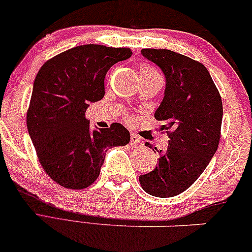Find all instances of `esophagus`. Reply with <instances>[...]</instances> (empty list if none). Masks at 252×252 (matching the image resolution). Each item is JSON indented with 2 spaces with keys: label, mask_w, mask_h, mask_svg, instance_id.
Segmentation results:
<instances>
[{
  "label": "esophagus",
  "mask_w": 252,
  "mask_h": 252,
  "mask_svg": "<svg viewBox=\"0 0 252 252\" xmlns=\"http://www.w3.org/2000/svg\"><path fill=\"white\" fill-rule=\"evenodd\" d=\"M130 146L134 147V148H138V147H141L142 146V140L139 138V136H136L135 134H132L130 135Z\"/></svg>",
  "instance_id": "esophagus-1"
}]
</instances>
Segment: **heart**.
Here are the masks:
<instances>
[{"label": "heart", "instance_id": "obj_1", "mask_svg": "<svg viewBox=\"0 0 252 252\" xmlns=\"http://www.w3.org/2000/svg\"><path fill=\"white\" fill-rule=\"evenodd\" d=\"M139 73L140 76H152V75L158 74V71H156L152 66H149V64H141V66H140Z\"/></svg>", "mask_w": 252, "mask_h": 252}]
</instances>
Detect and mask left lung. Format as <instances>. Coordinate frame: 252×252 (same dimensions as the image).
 Here are the masks:
<instances>
[{"mask_svg": "<svg viewBox=\"0 0 252 252\" xmlns=\"http://www.w3.org/2000/svg\"><path fill=\"white\" fill-rule=\"evenodd\" d=\"M141 54L165 76L164 98L155 118L164 123L169 146L158 152L155 169L139 181L150 195L175 197L197 181L217 152L223 114L221 96L200 62L169 50L143 48ZM145 146L152 148L148 142Z\"/></svg>", "mask_w": 252, "mask_h": 252, "instance_id": "1", "label": "left lung"}]
</instances>
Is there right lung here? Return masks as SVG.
Wrapping results in <instances>:
<instances>
[{"instance_id":"add662e5","label":"right lung","mask_w":252,"mask_h":252,"mask_svg":"<svg viewBox=\"0 0 252 252\" xmlns=\"http://www.w3.org/2000/svg\"><path fill=\"white\" fill-rule=\"evenodd\" d=\"M130 55L127 47L81 45L39 69L26 126L42 169L59 185L70 190L90 186L99 176L107 148L129 142V132L118 123L91 130L86 112L105 94L107 70Z\"/></svg>"}]
</instances>
